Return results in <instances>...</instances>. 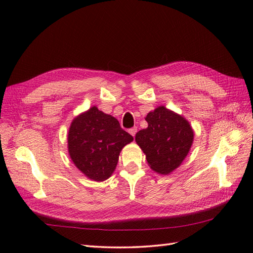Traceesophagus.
I'll use <instances>...</instances> for the list:
<instances>
[{"label": "esophagus", "mask_w": 253, "mask_h": 253, "mask_svg": "<svg viewBox=\"0 0 253 253\" xmlns=\"http://www.w3.org/2000/svg\"><path fill=\"white\" fill-rule=\"evenodd\" d=\"M128 131H129V133H130V135H131L132 137H135V135L137 133V127H132V128H130V129L128 130Z\"/></svg>", "instance_id": "obj_1"}]
</instances>
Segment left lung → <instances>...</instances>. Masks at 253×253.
I'll return each instance as SVG.
<instances>
[{
  "label": "left lung",
  "mask_w": 253,
  "mask_h": 253,
  "mask_svg": "<svg viewBox=\"0 0 253 253\" xmlns=\"http://www.w3.org/2000/svg\"><path fill=\"white\" fill-rule=\"evenodd\" d=\"M148 127L136 133V142L146 154L148 164L159 174L168 175L187 157L193 130L184 117L159 106L146 117Z\"/></svg>",
  "instance_id": "1"
}]
</instances>
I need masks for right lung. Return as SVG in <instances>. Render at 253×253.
Listing matches in <instances>:
<instances>
[{"label":"right lung","mask_w":253,"mask_h":253,"mask_svg":"<svg viewBox=\"0 0 253 253\" xmlns=\"http://www.w3.org/2000/svg\"><path fill=\"white\" fill-rule=\"evenodd\" d=\"M132 140L115 117L92 106L72 122L68 152L76 168L88 178L103 181L115 170L122 149Z\"/></svg>","instance_id":"1"}]
</instances>
